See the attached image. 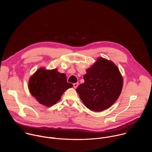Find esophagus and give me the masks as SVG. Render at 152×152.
I'll list each match as a JSON object with an SVG mask.
<instances>
[{"label": "esophagus", "instance_id": "34e87169", "mask_svg": "<svg viewBox=\"0 0 152 152\" xmlns=\"http://www.w3.org/2000/svg\"><path fill=\"white\" fill-rule=\"evenodd\" d=\"M78 85H79V83H78V82L73 83V86H74L75 88H76L77 87V86H78Z\"/></svg>", "mask_w": 152, "mask_h": 152}]
</instances>
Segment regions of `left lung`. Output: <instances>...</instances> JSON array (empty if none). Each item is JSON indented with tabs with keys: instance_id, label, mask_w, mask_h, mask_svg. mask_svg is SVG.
<instances>
[{
	"instance_id": "8db88e82",
	"label": "left lung",
	"mask_w": 152,
	"mask_h": 152,
	"mask_svg": "<svg viewBox=\"0 0 152 152\" xmlns=\"http://www.w3.org/2000/svg\"><path fill=\"white\" fill-rule=\"evenodd\" d=\"M84 82L76 88L79 97L91 111L100 112L112 106L120 96L122 76L115 64L99 58L86 70Z\"/></svg>"
}]
</instances>
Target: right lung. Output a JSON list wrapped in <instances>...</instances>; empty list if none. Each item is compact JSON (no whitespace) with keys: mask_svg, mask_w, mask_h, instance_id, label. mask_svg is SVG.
<instances>
[{"mask_svg":"<svg viewBox=\"0 0 152 152\" xmlns=\"http://www.w3.org/2000/svg\"><path fill=\"white\" fill-rule=\"evenodd\" d=\"M29 90L31 94L41 104L51 106L58 102L64 91L73 87L67 82L66 75L56 69H38L29 79Z\"/></svg>","mask_w":152,"mask_h":152,"instance_id":"right-lung-1","label":"right lung"}]
</instances>
